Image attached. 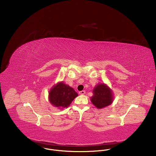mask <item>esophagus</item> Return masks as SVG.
I'll use <instances>...</instances> for the list:
<instances>
[{
	"label": "esophagus",
	"instance_id": "obj_1",
	"mask_svg": "<svg viewBox=\"0 0 156 156\" xmlns=\"http://www.w3.org/2000/svg\"><path fill=\"white\" fill-rule=\"evenodd\" d=\"M85 94V90H81L79 92V94L80 95H84Z\"/></svg>",
	"mask_w": 156,
	"mask_h": 156
}]
</instances>
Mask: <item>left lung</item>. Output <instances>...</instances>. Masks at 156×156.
<instances>
[{"label":"left lung","mask_w":156,"mask_h":156,"mask_svg":"<svg viewBox=\"0 0 156 156\" xmlns=\"http://www.w3.org/2000/svg\"><path fill=\"white\" fill-rule=\"evenodd\" d=\"M90 100L97 108H104L113 102V92L106 84H98L93 89V96L91 97Z\"/></svg>","instance_id":"left-lung-1"}]
</instances>
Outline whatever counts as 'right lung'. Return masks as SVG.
<instances>
[{"mask_svg":"<svg viewBox=\"0 0 156 156\" xmlns=\"http://www.w3.org/2000/svg\"><path fill=\"white\" fill-rule=\"evenodd\" d=\"M77 96L78 94L74 89L61 82L49 91L48 100L53 106L62 109L68 107Z\"/></svg>","mask_w":156,"mask_h":156,"instance_id":"obj_1","label":"right lung"}]
</instances>
